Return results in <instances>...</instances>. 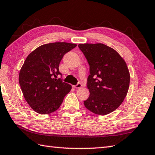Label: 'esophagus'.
<instances>
[{
	"label": "esophagus",
	"mask_w": 155,
	"mask_h": 155,
	"mask_svg": "<svg viewBox=\"0 0 155 155\" xmlns=\"http://www.w3.org/2000/svg\"><path fill=\"white\" fill-rule=\"evenodd\" d=\"M81 87H82V84H81V83H77V84H76V85H74V86H73V87L76 88V89H78V88H81Z\"/></svg>",
	"instance_id": "1"
}]
</instances>
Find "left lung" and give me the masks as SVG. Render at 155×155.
<instances>
[{
  "mask_svg": "<svg viewBox=\"0 0 155 155\" xmlns=\"http://www.w3.org/2000/svg\"><path fill=\"white\" fill-rule=\"evenodd\" d=\"M89 64L87 86L89 98L85 107L97 115L116 110L125 99L130 85L126 63L113 48L103 44H78Z\"/></svg>",
  "mask_w": 155,
  "mask_h": 155,
  "instance_id": "8db88e82",
  "label": "left lung"
}]
</instances>
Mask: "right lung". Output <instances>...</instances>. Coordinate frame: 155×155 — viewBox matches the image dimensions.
<instances>
[{
    "mask_svg": "<svg viewBox=\"0 0 155 155\" xmlns=\"http://www.w3.org/2000/svg\"><path fill=\"white\" fill-rule=\"evenodd\" d=\"M77 44L55 42L42 45L27 57L19 72V82L24 97L33 110L49 114L57 110L72 89L58 75L64 55Z\"/></svg>",
    "mask_w": 155,
    "mask_h": 155,
    "instance_id": "obj_1",
    "label": "right lung"
}]
</instances>
